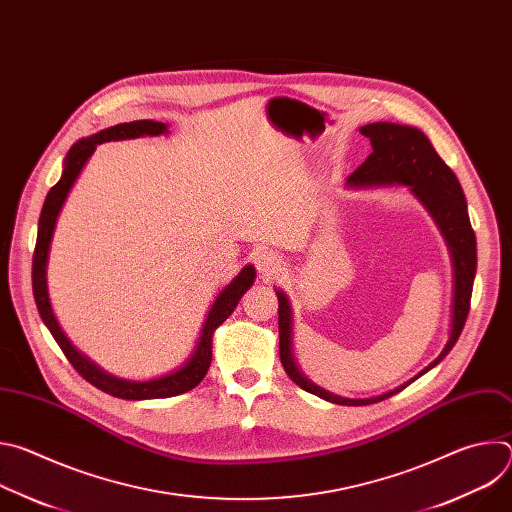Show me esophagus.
<instances>
[{
  "label": "esophagus",
  "instance_id": "1",
  "mask_svg": "<svg viewBox=\"0 0 512 512\" xmlns=\"http://www.w3.org/2000/svg\"><path fill=\"white\" fill-rule=\"evenodd\" d=\"M253 259H255L257 271H259L263 277H271V275L279 273L281 267H283L281 257H279L275 251H271V249H259Z\"/></svg>",
  "mask_w": 512,
  "mask_h": 512
}]
</instances>
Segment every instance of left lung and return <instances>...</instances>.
Segmentation results:
<instances>
[{
	"label": "left lung",
	"mask_w": 512,
	"mask_h": 512,
	"mask_svg": "<svg viewBox=\"0 0 512 512\" xmlns=\"http://www.w3.org/2000/svg\"><path fill=\"white\" fill-rule=\"evenodd\" d=\"M360 133L371 139V156L346 180L348 188L373 186H405L411 196L433 218L437 231L442 233L454 267V296H452V322L450 336L444 350L429 362L423 371L403 385L375 397L350 399L334 395L314 381H310L298 367L294 356V314L285 291L275 287L279 300V356L285 373L304 391L326 399L336 405H371L393 397L409 383L440 364L458 342L470 312L472 285L476 277V235L470 225L468 204L456 174L437 156L427 135L411 125L391 121H377L362 125Z\"/></svg>",
	"instance_id": "8db88e82"
}]
</instances>
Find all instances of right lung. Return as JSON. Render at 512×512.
Returning a JSON list of instances; mask_svg holds the SVG:
<instances>
[{
	"instance_id": "1",
	"label": "right lung",
	"mask_w": 512,
	"mask_h": 512,
	"mask_svg": "<svg viewBox=\"0 0 512 512\" xmlns=\"http://www.w3.org/2000/svg\"><path fill=\"white\" fill-rule=\"evenodd\" d=\"M170 129L166 123L154 121V119H139V121H129V123H119L107 129H101L89 137L79 139L72 148L68 150L64 162H62V174L60 180L50 188L42 212H40V221H38V239H36V251L32 259V289H34V300L40 312L42 322L54 336L56 344L62 348L64 356L68 362L79 371L83 379H87L91 385L101 389L107 395L127 399V401H145V399H166V397H176L182 395L190 389H194L206 375L210 360H212V338L218 326H223V322L235 312L239 300L243 298L245 291L253 285L257 271L251 263L241 267V271L214 296L206 318L202 322L198 340L188 354V358L180 364V367L152 379H123L115 377L107 371H103L99 364H95L87 354H83L75 344L68 340L64 330L60 328L52 304H50V294H48V259H50V247H52V237L56 231L58 216L62 212V206L79 180L81 172L85 170L87 162L95 154L97 145L105 141H121V139H135V137H158V135H168Z\"/></svg>"
}]
</instances>
